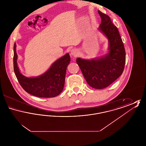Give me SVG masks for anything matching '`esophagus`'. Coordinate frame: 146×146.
I'll return each mask as SVG.
<instances>
[{
	"label": "esophagus",
	"mask_w": 146,
	"mask_h": 146,
	"mask_svg": "<svg viewBox=\"0 0 146 146\" xmlns=\"http://www.w3.org/2000/svg\"><path fill=\"white\" fill-rule=\"evenodd\" d=\"M78 50L76 49H72L70 50V55L73 56H76L78 55Z\"/></svg>",
	"instance_id": "obj_1"
}]
</instances>
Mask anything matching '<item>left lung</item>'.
<instances>
[{
  "mask_svg": "<svg viewBox=\"0 0 146 146\" xmlns=\"http://www.w3.org/2000/svg\"><path fill=\"white\" fill-rule=\"evenodd\" d=\"M101 18L98 31L108 39V52L105 55L90 60L76 58L84 76L91 87L102 89L120 76L124 69L126 54L118 28L110 17L98 10Z\"/></svg>",
  "mask_w": 146,
  "mask_h": 146,
  "instance_id": "8db88e82",
  "label": "left lung"
}]
</instances>
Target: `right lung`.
<instances>
[{
	"mask_svg": "<svg viewBox=\"0 0 146 146\" xmlns=\"http://www.w3.org/2000/svg\"><path fill=\"white\" fill-rule=\"evenodd\" d=\"M14 70L16 76L22 88L29 94L39 97H54L62 91L67 67L70 61V54H66L53 63L40 76L27 77L22 74L17 60L16 44H14Z\"/></svg>",
	"mask_w": 146,
	"mask_h": 146,
	"instance_id": "add662e5",
	"label": "right lung"
}]
</instances>
